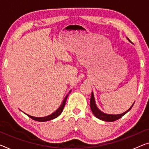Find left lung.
<instances>
[{
  "instance_id": "left-lung-1",
  "label": "left lung",
  "mask_w": 149,
  "mask_h": 149,
  "mask_svg": "<svg viewBox=\"0 0 149 149\" xmlns=\"http://www.w3.org/2000/svg\"><path fill=\"white\" fill-rule=\"evenodd\" d=\"M127 39L129 42H130V40L129 39V38H127ZM134 104V102L127 111L125 112V113L118 114H107V113H103V112L100 111V110L98 108L97 104H96L93 92H92V94H91V97L90 100V107H91V111H92L94 115H95L97 118H98V119L102 120L103 121H107V122H113V121H115L116 120L119 119V118L122 117L123 116H124L126 113H127L131 109Z\"/></svg>"
}]
</instances>
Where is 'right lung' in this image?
<instances>
[{"instance_id":"1","label":"right lung","mask_w":149,"mask_h":149,"mask_svg":"<svg viewBox=\"0 0 149 149\" xmlns=\"http://www.w3.org/2000/svg\"><path fill=\"white\" fill-rule=\"evenodd\" d=\"M70 91H69V93H68V95L66 96V97H65V98H64V100H63V103L61 104V106L58 107V109H57L56 111H54L53 113H52L51 114H50V115H49V116H45V117H35V116H31V115H29V114H28L24 113V112H23V113L25 114H26V115L28 116L29 117L32 118V119L36 120V121H38V122H45V121L51 120L52 119H54V118H56V117H58V116L62 113V112H63V109H64V107H65V103H66V101H67V97H68V95H69V93H70Z\"/></svg>"}]
</instances>
